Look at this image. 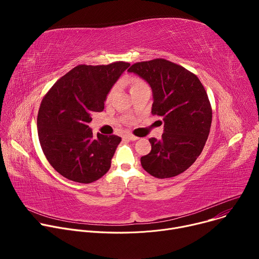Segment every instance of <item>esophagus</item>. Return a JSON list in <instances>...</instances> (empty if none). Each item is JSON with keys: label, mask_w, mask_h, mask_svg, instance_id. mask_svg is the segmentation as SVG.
<instances>
[{"label": "esophagus", "mask_w": 259, "mask_h": 259, "mask_svg": "<svg viewBox=\"0 0 259 259\" xmlns=\"http://www.w3.org/2000/svg\"><path fill=\"white\" fill-rule=\"evenodd\" d=\"M125 138L128 139V140H132V141L138 139V137L135 136V135H133V134H127V135H125Z\"/></svg>", "instance_id": "1"}]
</instances>
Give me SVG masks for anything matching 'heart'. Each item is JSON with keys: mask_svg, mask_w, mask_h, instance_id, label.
<instances>
[{"mask_svg": "<svg viewBox=\"0 0 259 259\" xmlns=\"http://www.w3.org/2000/svg\"><path fill=\"white\" fill-rule=\"evenodd\" d=\"M130 88H131V92L134 91V90H137L145 85H147L141 78H138V77H134L130 80ZM117 89H118V85H115L113 86L112 88H110V90L108 91L107 93V96H106V101H110L113 99V97L115 96L116 92H117Z\"/></svg>", "mask_w": 259, "mask_h": 259, "instance_id": "b5f03b06", "label": "heart"}]
</instances>
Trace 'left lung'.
Segmentation results:
<instances>
[{
    "instance_id": "8db88e82",
    "label": "left lung",
    "mask_w": 259,
    "mask_h": 259,
    "mask_svg": "<svg viewBox=\"0 0 259 259\" xmlns=\"http://www.w3.org/2000/svg\"><path fill=\"white\" fill-rule=\"evenodd\" d=\"M149 83L154 93L153 116L164 121L161 139L151 138L152 151L140 159L157 178H170L190 168L207 141L212 107L199 78L163 58L136 62L128 69Z\"/></svg>"
}]
</instances>
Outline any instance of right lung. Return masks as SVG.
I'll list each match as a JSON object with an SVG mask.
<instances>
[{
  "instance_id": "add662e5",
  "label": "right lung",
  "mask_w": 259,
  "mask_h": 259,
  "mask_svg": "<svg viewBox=\"0 0 259 259\" xmlns=\"http://www.w3.org/2000/svg\"><path fill=\"white\" fill-rule=\"evenodd\" d=\"M130 65L80 64L66 72L46 93L38 113L40 144L50 165L63 177L91 183L110 168L122 138L93 133L88 124L102 112L110 88Z\"/></svg>"
}]
</instances>
